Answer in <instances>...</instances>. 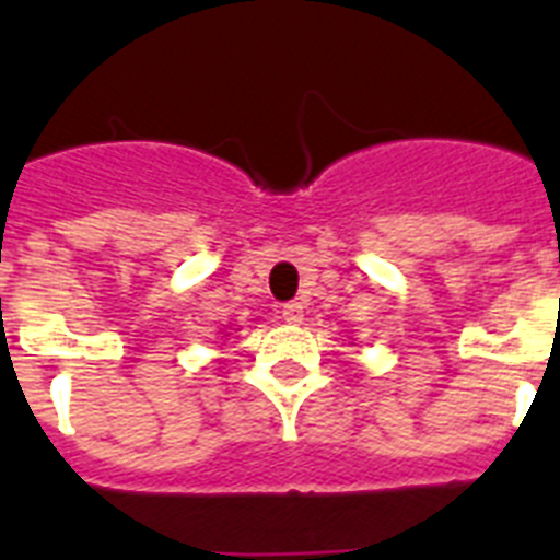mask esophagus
<instances>
[{"label":"esophagus","instance_id":"34e87169","mask_svg":"<svg viewBox=\"0 0 560 560\" xmlns=\"http://www.w3.org/2000/svg\"><path fill=\"white\" fill-rule=\"evenodd\" d=\"M280 314H283V319L289 325H300L303 323V303H285Z\"/></svg>","mask_w":560,"mask_h":560}]
</instances>
